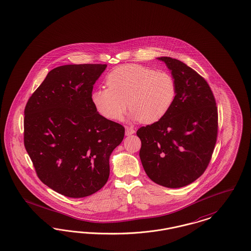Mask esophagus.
Returning a JSON list of instances; mask_svg holds the SVG:
<instances>
[{
	"mask_svg": "<svg viewBox=\"0 0 251 251\" xmlns=\"http://www.w3.org/2000/svg\"><path fill=\"white\" fill-rule=\"evenodd\" d=\"M134 132H135L134 128L130 127V126H126V128H125V133H126V135H131V134H133Z\"/></svg>",
	"mask_w": 251,
	"mask_h": 251,
	"instance_id": "obj_1",
	"label": "esophagus"
}]
</instances>
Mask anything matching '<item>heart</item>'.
<instances>
[{
	"label": "heart",
	"mask_w": 251,
	"mask_h": 251,
	"mask_svg": "<svg viewBox=\"0 0 251 251\" xmlns=\"http://www.w3.org/2000/svg\"><path fill=\"white\" fill-rule=\"evenodd\" d=\"M105 83L107 88L95 90L91 99L98 113L112 121H121L129 104L133 120L156 122L170 111L177 95L172 73L140 65L113 69Z\"/></svg>",
	"instance_id": "obj_1"
}]
</instances>
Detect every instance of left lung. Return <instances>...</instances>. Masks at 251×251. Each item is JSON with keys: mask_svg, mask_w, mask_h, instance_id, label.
<instances>
[{"mask_svg": "<svg viewBox=\"0 0 251 251\" xmlns=\"http://www.w3.org/2000/svg\"><path fill=\"white\" fill-rule=\"evenodd\" d=\"M177 81L172 108L161 120L141 127L140 158L147 176L159 185L179 188L206 171L218 135V108L206 79L182 61L159 57Z\"/></svg>", "mask_w": 251, "mask_h": 251, "instance_id": "obj_1", "label": "left lung"}]
</instances>
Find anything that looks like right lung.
<instances>
[{
  "instance_id": "obj_1",
  "label": "right lung",
  "mask_w": 251,
  "mask_h": 251,
  "mask_svg": "<svg viewBox=\"0 0 251 251\" xmlns=\"http://www.w3.org/2000/svg\"><path fill=\"white\" fill-rule=\"evenodd\" d=\"M104 64L52 69L25 106L24 146L39 179L69 198L100 190L109 177V156L124 127L98 114L94 84Z\"/></svg>"
}]
</instances>
